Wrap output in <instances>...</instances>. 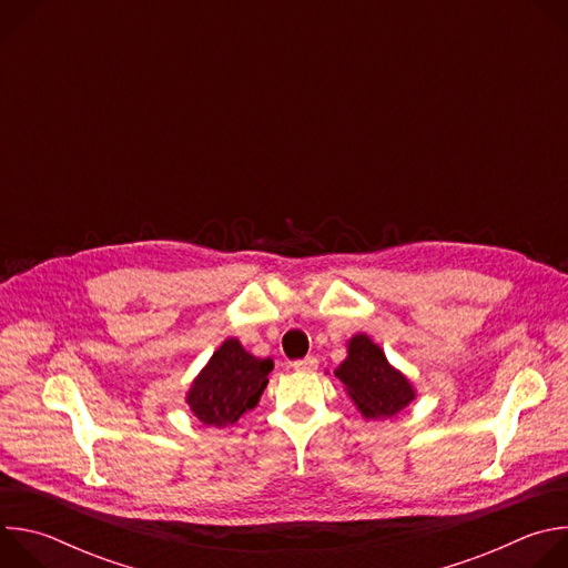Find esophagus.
Segmentation results:
<instances>
[{"mask_svg": "<svg viewBox=\"0 0 568 568\" xmlns=\"http://www.w3.org/2000/svg\"><path fill=\"white\" fill-rule=\"evenodd\" d=\"M292 368L298 371V373H312V371L318 368V359L316 357H303V359L292 362Z\"/></svg>", "mask_w": 568, "mask_h": 568, "instance_id": "esophagus-1", "label": "esophagus"}]
</instances>
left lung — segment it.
I'll return each instance as SVG.
<instances>
[{"label": "left lung", "instance_id": "1", "mask_svg": "<svg viewBox=\"0 0 568 568\" xmlns=\"http://www.w3.org/2000/svg\"><path fill=\"white\" fill-rule=\"evenodd\" d=\"M366 418H390L414 399V388L366 335L353 337L348 359L335 371Z\"/></svg>", "mask_w": 568, "mask_h": 568}]
</instances>
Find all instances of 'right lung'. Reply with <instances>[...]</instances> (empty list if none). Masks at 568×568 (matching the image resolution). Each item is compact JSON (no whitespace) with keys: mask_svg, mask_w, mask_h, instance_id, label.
Segmentation results:
<instances>
[{"mask_svg":"<svg viewBox=\"0 0 568 568\" xmlns=\"http://www.w3.org/2000/svg\"><path fill=\"white\" fill-rule=\"evenodd\" d=\"M272 368V359H256L237 339H226L189 393L193 414L211 427L233 425L247 409L256 407Z\"/></svg>","mask_w":568,"mask_h":568,"instance_id":"1","label":"right lung"}]
</instances>
